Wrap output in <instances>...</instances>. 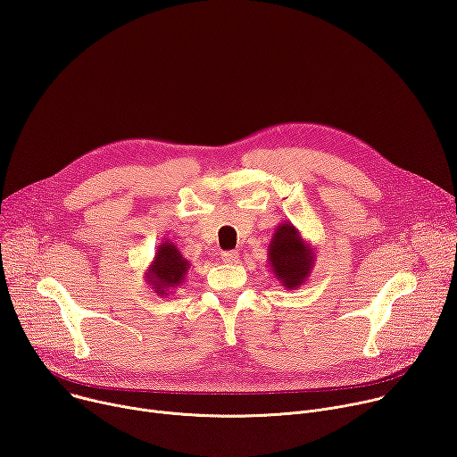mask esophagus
I'll return each mask as SVG.
<instances>
[{
    "mask_svg": "<svg viewBox=\"0 0 457 457\" xmlns=\"http://www.w3.org/2000/svg\"><path fill=\"white\" fill-rule=\"evenodd\" d=\"M221 260H223L225 263H237L239 254H237L236 251H225V253H221Z\"/></svg>",
    "mask_w": 457,
    "mask_h": 457,
    "instance_id": "esophagus-1",
    "label": "esophagus"
}]
</instances>
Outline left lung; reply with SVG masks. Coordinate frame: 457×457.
Instances as JSON below:
<instances>
[{
  "instance_id": "left-lung-1",
  "label": "left lung",
  "mask_w": 457,
  "mask_h": 457,
  "mask_svg": "<svg viewBox=\"0 0 457 457\" xmlns=\"http://www.w3.org/2000/svg\"><path fill=\"white\" fill-rule=\"evenodd\" d=\"M267 262L282 287L298 289L309 279L317 262V251L302 237L293 223L284 221L272 234L267 247Z\"/></svg>"
}]
</instances>
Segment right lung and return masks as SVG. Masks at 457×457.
<instances>
[{
	"instance_id": "obj_1",
	"label": "right lung",
	"mask_w": 457,
	"mask_h": 457,
	"mask_svg": "<svg viewBox=\"0 0 457 457\" xmlns=\"http://www.w3.org/2000/svg\"><path fill=\"white\" fill-rule=\"evenodd\" d=\"M190 267V262L181 254L178 245L166 239L157 247L154 262L145 272V282L157 293V296H168L185 284Z\"/></svg>"
}]
</instances>
